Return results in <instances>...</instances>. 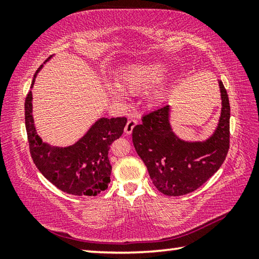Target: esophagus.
I'll return each mask as SVG.
<instances>
[{"mask_svg":"<svg viewBox=\"0 0 259 259\" xmlns=\"http://www.w3.org/2000/svg\"><path fill=\"white\" fill-rule=\"evenodd\" d=\"M137 123H138V121L135 120V119L128 120V122H126V124H125V128H124L125 134L126 135H130L131 133H133V130H134L135 126L137 125Z\"/></svg>","mask_w":259,"mask_h":259,"instance_id":"34e87169","label":"esophagus"}]
</instances>
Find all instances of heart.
Returning <instances> with one entry per match:
<instances>
[{
    "mask_svg": "<svg viewBox=\"0 0 259 259\" xmlns=\"http://www.w3.org/2000/svg\"><path fill=\"white\" fill-rule=\"evenodd\" d=\"M170 72V65L165 61L153 60L130 65L123 68L117 76L119 88L126 94L139 95L155 87ZM109 95L115 99H121V91L116 87H108ZM163 89H155L150 96V102L157 104L163 100Z\"/></svg>",
    "mask_w": 259,
    "mask_h": 259,
    "instance_id": "obj_1",
    "label": "heart"
}]
</instances>
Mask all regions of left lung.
I'll use <instances>...</instances> for the list:
<instances>
[{"label":"left lung","instance_id":"8db88e82","mask_svg":"<svg viewBox=\"0 0 259 259\" xmlns=\"http://www.w3.org/2000/svg\"><path fill=\"white\" fill-rule=\"evenodd\" d=\"M222 112L216 130L205 142H184L169 123L170 106L145 114L133 130L136 152L147 166L154 186L164 195L179 196L195 191L221 168L230 148L231 107L219 81Z\"/></svg>","mask_w":259,"mask_h":259}]
</instances>
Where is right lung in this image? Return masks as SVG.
<instances>
[{
	"label": "right lung",
	"instance_id": "right-lung-1",
	"mask_svg": "<svg viewBox=\"0 0 259 259\" xmlns=\"http://www.w3.org/2000/svg\"><path fill=\"white\" fill-rule=\"evenodd\" d=\"M41 67L34 74L32 87ZM32 99V91H28L25 99V124L30 156L43 176L59 190L73 195L96 196L107 190L112 171L109 146L123 134L125 117H103L74 145L52 147L43 143L35 130Z\"/></svg>",
	"mask_w": 259,
	"mask_h": 259
}]
</instances>
